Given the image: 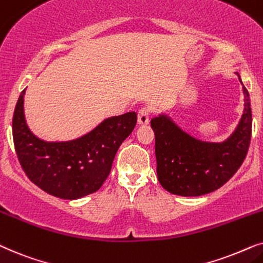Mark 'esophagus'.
Returning <instances> with one entry per match:
<instances>
[{"label": "esophagus", "mask_w": 263, "mask_h": 263, "mask_svg": "<svg viewBox=\"0 0 263 263\" xmlns=\"http://www.w3.org/2000/svg\"><path fill=\"white\" fill-rule=\"evenodd\" d=\"M149 109L146 107L141 108L138 110V115H137V120L139 125H146L149 124Z\"/></svg>", "instance_id": "1"}]
</instances>
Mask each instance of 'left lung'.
Instances as JSON below:
<instances>
[{"mask_svg":"<svg viewBox=\"0 0 263 263\" xmlns=\"http://www.w3.org/2000/svg\"><path fill=\"white\" fill-rule=\"evenodd\" d=\"M236 74L241 83L239 73ZM241 89L243 114L237 127L223 142L196 138L166 113L153 119L150 124L155 132L156 173L164 190L184 197H196L218 190L237 172L249 149L253 126L249 92L244 85Z\"/></svg>","mask_w":263,"mask_h":263,"instance_id":"left-lung-1","label":"left lung"}]
</instances>
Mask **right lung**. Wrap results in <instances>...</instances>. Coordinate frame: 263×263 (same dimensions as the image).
I'll use <instances>...</instances> for the list:
<instances>
[{
	"instance_id": "obj_1",
	"label": "right lung",
	"mask_w": 263,
	"mask_h": 263,
	"mask_svg": "<svg viewBox=\"0 0 263 263\" xmlns=\"http://www.w3.org/2000/svg\"><path fill=\"white\" fill-rule=\"evenodd\" d=\"M26 89L13 115L15 152L29 179L49 195L78 199L102 186L119 146L134 131L137 114L128 111L101 121L87 134L71 141H44L31 131L24 109Z\"/></svg>"
}]
</instances>
